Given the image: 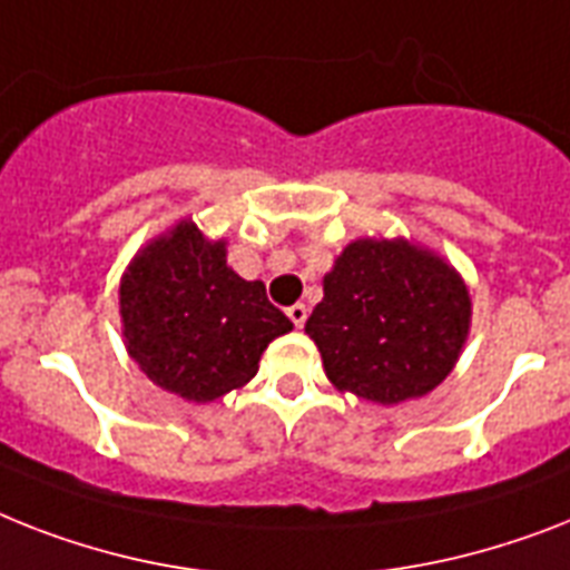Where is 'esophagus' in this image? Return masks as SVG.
<instances>
[{
  "label": "esophagus",
  "mask_w": 570,
  "mask_h": 570,
  "mask_svg": "<svg viewBox=\"0 0 570 570\" xmlns=\"http://www.w3.org/2000/svg\"><path fill=\"white\" fill-rule=\"evenodd\" d=\"M286 316H289V322L295 327H304V322H307V307L304 304H293V307L286 309Z\"/></svg>",
  "instance_id": "esophagus-1"
}]
</instances>
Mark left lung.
I'll list each match as a JSON object with an SVG mask.
<instances>
[{"mask_svg": "<svg viewBox=\"0 0 570 570\" xmlns=\"http://www.w3.org/2000/svg\"><path fill=\"white\" fill-rule=\"evenodd\" d=\"M322 286L304 333L340 392L395 406L453 372L471 331V295L445 257L404 237H360Z\"/></svg>", "mask_w": 570, "mask_h": 570, "instance_id": "8db88e82", "label": "left lung"}]
</instances>
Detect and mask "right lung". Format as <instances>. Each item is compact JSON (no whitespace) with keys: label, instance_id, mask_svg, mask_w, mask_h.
Returning <instances> with one entry per match:
<instances>
[{"label":"right lung","instance_id":"obj_1","mask_svg":"<svg viewBox=\"0 0 570 570\" xmlns=\"http://www.w3.org/2000/svg\"><path fill=\"white\" fill-rule=\"evenodd\" d=\"M125 348L155 386L210 404L252 381L269 342L293 322L266 298L263 281L228 266V243L193 219L149 239L119 281Z\"/></svg>","mask_w":570,"mask_h":570}]
</instances>
